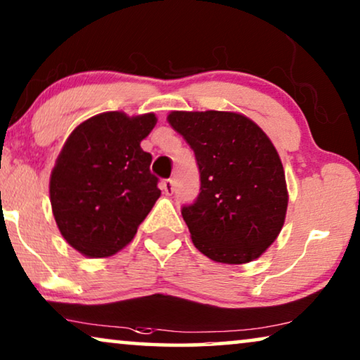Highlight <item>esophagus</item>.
Returning <instances> with one entry per match:
<instances>
[{
  "label": "esophagus",
  "mask_w": 360,
  "mask_h": 360,
  "mask_svg": "<svg viewBox=\"0 0 360 360\" xmlns=\"http://www.w3.org/2000/svg\"><path fill=\"white\" fill-rule=\"evenodd\" d=\"M162 190H164L165 195H172L174 193V180L167 179L162 181Z\"/></svg>",
  "instance_id": "esophagus-1"
}]
</instances>
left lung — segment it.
I'll return each mask as SVG.
<instances>
[{"instance_id":"1","label":"left lung","mask_w":360,"mask_h":360,"mask_svg":"<svg viewBox=\"0 0 360 360\" xmlns=\"http://www.w3.org/2000/svg\"><path fill=\"white\" fill-rule=\"evenodd\" d=\"M169 124L195 152L200 195L181 208L195 248L214 262L248 264L283 228L287 181L267 134L239 112L172 111Z\"/></svg>"}]
</instances>
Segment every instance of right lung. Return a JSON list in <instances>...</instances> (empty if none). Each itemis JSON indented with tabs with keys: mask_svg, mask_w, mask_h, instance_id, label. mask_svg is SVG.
Here are the masks:
<instances>
[{
	"mask_svg": "<svg viewBox=\"0 0 360 360\" xmlns=\"http://www.w3.org/2000/svg\"><path fill=\"white\" fill-rule=\"evenodd\" d=\"M155 122L154 112H101L63 144L49 184L52 213L63 239L86 257L126 248L160 196L152 155L141 147Z\"/></svg>",
	"mask_w": 360,
	"mask_h": 360,
	"instance_id": "add662e5",
	"label": "right lung"
}]
</instances>
